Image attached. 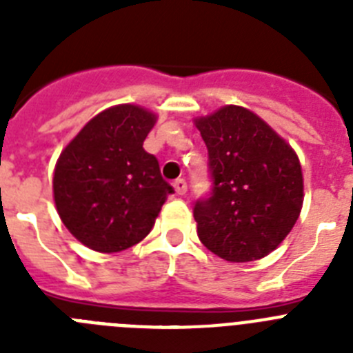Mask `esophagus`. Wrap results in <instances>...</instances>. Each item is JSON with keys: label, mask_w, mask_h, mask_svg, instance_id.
Wrapping results in <instances>:
<instances>
[{"label": "esophagus", "mask_w": 353, "mask_h": 353, "mask_svg": "<svg viewBox=\"0 0 353 353\" xmlns=\"http://www.w3.org/2000/svg\"><path fill=\"white\" fill-rule=\"evenodd\" d=\"M173 187H174V192H176V194L183 196V194H185V192H187V182H185V180H183V179L174 180Z\"/></svg>", "instance_id": "34e87169"}]
</instances>
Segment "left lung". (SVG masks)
<instances>
[{
	"label": "left lung",
	"instance_id": "1",
	"mask_svg": "<svg viewBox=\"0 0 353 353\" xmlns=\"http://www.w3.org/2000/svg\"><path fill=\"white\" fill-rule=\"evenodd\" d=\"M208 150L212 192L194 205L201 244L226 261L260 260L297 223L304 183L297 154L260 117L224 105L196 118Z\"/></svg>",
	"mask_w": 353,
	"mask_h": 353
}]
</instances>
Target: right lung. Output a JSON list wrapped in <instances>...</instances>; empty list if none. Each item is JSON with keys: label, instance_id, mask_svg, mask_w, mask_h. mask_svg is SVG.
I'll return each mask as SVG.
<instances>
[{"label": "right lung", "instance_id": "right-lung-1", "mask_svg": "<svg viewBox=\"0 0 353 353\" xmlns=\"http://www.w3.org/2000/svg\"><path fill=\"white\" fill-rule=\"evenodd\" d=\"M154 113L134 104L109 108L86 123L56 162V210L81 244L118 252L154 228L173 187L143 148Z\"/></svg>", "mask_w": 353, "mask_h": 353}]
</instances>
